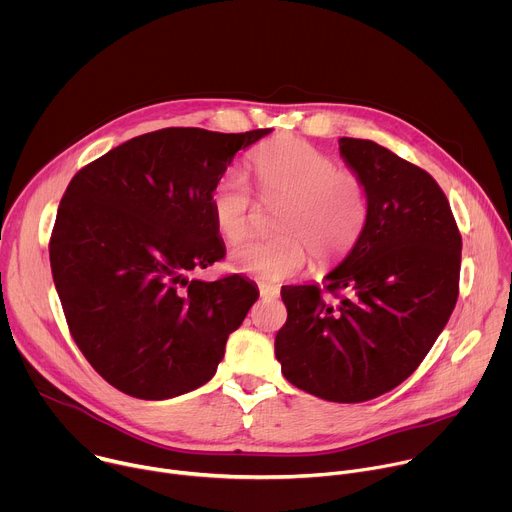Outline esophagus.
I'll use <instances>...</instances> for the list:
<instances>
[{
	"label": "esophagus",
	"instance_id": "obj_1",
	"mask_svg": "<svg viewBox=\"0 0 512 512\" xmlns=\"http://www.w3.org/2000/svg\"><path fill=\"white\" fill-rule=\"evenodd\" d=\"M259 296L263 300H275V298H279V289L271 287V285H259Z\"/></svg>",
	"mask_w": 512,
	"mask_h": 512
}]
</instances>
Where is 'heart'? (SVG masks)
<instances>
[{"label":"heart","instance_id":"heart-1","mask_svg":"<svg viewBox=\"0 0 512 512\" xmlns=\"http://www.w3.org/2000/svg\"><path fill=\"white\" fill-rule=\"evenodd\" d=\"M263 196L287 198L279 216L283 235L249 239L231 251V267L265 283L296 275L306 263L305 243L318 263L344 257L369 221V194L358 174L338 168L316 145L283 137L251 158ZM253 196L241 172L229 170L210 192L214 225L227 241L243 239L253 221Z\"/></svg>","mask_w":512,"mask_h":512}]
</instances>
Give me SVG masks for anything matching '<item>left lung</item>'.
<instances>
[{"mask_svg":"<svg viewBox=\"0 0 512 512\" xmlns=\"http://www.w3.org/2000/svg\"><path fill=\"white\" fill-rule=\"evenodd\" d=\"M340 156L369 194V221L318 285L281 289L287 322L275 336L283 377L334 403L401 385L446 328L460 281L462 237L450 202L421 168L369 139L340 137Z\"/></svg>","mask_w":512,"mask_h":512,"instance_id":"8db88e82","label":"left lung"}]
</instances>
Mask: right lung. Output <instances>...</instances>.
<instances>
[{
  "label": "right lung",
  "instance_id": "obj_1",
  "mask_svg": "<svg viewBox=\"0 0 512 512\" xmlns=\"http://www.w3.org/2000/svg\"><path fill=\"white\" fill-rule=\"evenodd\" d=\"M271 129L168 127L133 137L70 180L50 267L72 338L125 395L162 401L208 383L259 298L253 281L188 279L225 257L210 192Z\"/></svg>",
  "mask_w": 512,
  "mask_h": 512
}]
</instances>
